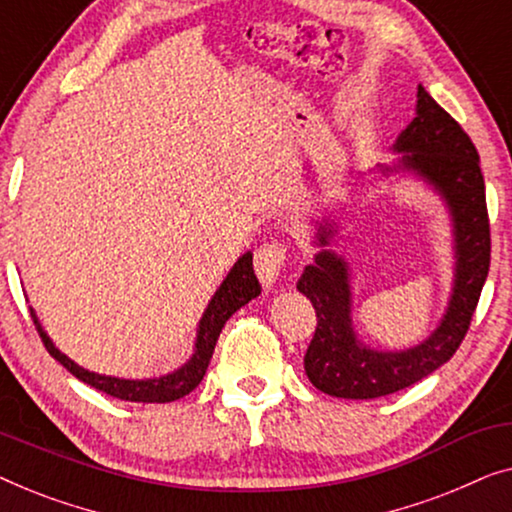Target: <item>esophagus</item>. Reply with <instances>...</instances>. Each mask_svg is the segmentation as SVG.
<instances>
[{"label": "esophagus", "instance_id": "esophagus-1", "mask_svg": "<svg viewBox=\"0 0 512 512\" xmlns=\"http://www.w3.org/2000/svg\"><path fill=\"white\" fill-rule=\"evenodd\" d=\"M287 250L280 243H264L255 250V273L264 287H273L285 269Z\"/></svg>", "mask_w": 512, "mask_h": 512}]
</instances>
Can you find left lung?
<instances>
[{
  "instance_id": "1",
  "label": "left lung",
  "mask_w": 512,
  "mask_h": 512,
  "mask_svg": "<svg viewBox=\"0 0 512 512\" xmlns=\"http://www.w3.org/2000/svg\"><path fill=\"white\" fill-rule=\"evenodd\" d=\"M397 162L373 174L413 176L443 199L452 227V292L443 318L422 343L406 350H378L359 341L352 322L350 264L329 246L338 218L329 208L313 222L320 250L301 273L297 290L311 299L318 327L304 369L320 392L338 399H378L427 378L455 355L469 331L489 271V220L478 150L469 134L417 85L415 118L392 146Z\"/></svg>"
}]
</instances>
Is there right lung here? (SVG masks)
Returning <instances> with one entry per match:
<instances>
[{
  "label": "right lung",
  "instance_id": "right-lung-1",
  "mask_svg": "<svg viewBox=\"0 0 512 512\" xmlns=\"http://www.w3.org/2000/svg\"><path fill=\"white\" fill-rule=\"evenodd\" d=\"M259 292H262V285H259V280L253 271V253L248 250V253H243L239 259H236V264L229 269L227 278L222 280L211 301H208L206 311L199 320L192 357L187 359L181 369L171 371L167 376L143 378V380L104 376V373H95V371L83 369V366H78L74 359H69L60 348H55V343L50 341V336L43 331L34 308H30V311H32L34 325H37L41 334V341L46 345V350L71 373V376H76L78 380H83L85 385L95 387V390L111 394V397L122 399V401L169 403L185 397V394H190L194 387L201 383L225 322L232 318L241 306H246L248 301L259 297Z\"/></svg>",
  "mask_w": 512,
  "mask_h": 512
}]
</instances>
